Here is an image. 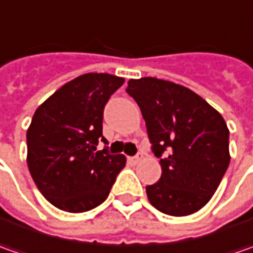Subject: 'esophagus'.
I'll list each match as a JSON object with an SVG mask.
<instances>
[{"label": "esophagus", "mask_w": 253, "mask_h": 253, "mask_svg": "<svg viewBox=\"0 0 253 253\" xmlns=\"http://www.w3.org/2000/svg\"><path fill=\"white\" fill-rule=\"evenodd\" d=\"M142 159V153H138V155H135L133 158H131V161L133 162V163H136V162H139Z\"/></svg>", "instance_id": "1"}]
</instances>
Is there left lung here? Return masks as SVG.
Here are the masks:
<instances>
[{"instance_id": "obj_1", "label": "left lung", "mask_w": 253, "mask_h": 253, "mask_svg": "<svg viewBox=\"0 0 253 253\" xmlns=\"http://www.w3.org/2000/svg\"><path fill=\"white\" fill-rule=\"evenodd\" d=\"M126 92L139 105L152 152L161 159V179L146 186L151 204L173 217L203 209L228 169L224 118L194 91L166 80H129Z\"/></svg>"}]
</instances>
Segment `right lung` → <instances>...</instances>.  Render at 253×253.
Listing matches in <instances>:
<instances>
[{"label":"right lung","mask_w":253,"mask_h":253,"mask_svg":"<svg viewBox=\"0 0 253 253\" xmlns=\"http://www.w3.org/2000/svg\"><path fill=\"white\" fill-rule=\"evenodd\" d=\"M122 77L87 73L66 83L35 111L26 132L28 168L35 184L54 207L67 212L95 209L108 197L124 155L97 151L104 107Z\"/></svg>","instance_id":"right-lung-1"}]
</instances>
